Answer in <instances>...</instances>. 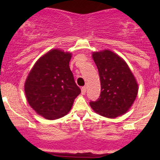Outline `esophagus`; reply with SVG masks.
I'll return each mask as SVG.
<instances>
[{
  "instance_id": "1",
  "label": "esophagus",
  "mask_w": 160,
  "mask_h": 160,
  "mask_svg": "<svg viewBox=\"0 0 160 160\" xmlns=\"http://www.w3.org/2000/svg\"><path fill=\"white\" fill-rule=\"evenodd\" d=\"M86 91H87V88H86V87H83V88H81V93H82V94H85V93H86Z\"/></svg>"
}]
</instances>
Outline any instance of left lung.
Returning a JSON list of instances; mask_svg holds the SVG:
<instances>
[{"instance_id": "8db88e82", "label": "left lung", "mask_w": 160, "mask_h": 160, "mask_svg": "<svg viewBox=\"0 0 160 160\" xmlns=\"http://www.w3.org/2000/svg\"><path fill=\"white\" fill-rule=\"evenodd\" d=\"M101 80V95L90 105L96 113L114 118L125 114L135 101L138 83L123 59L110 50L92 54Z\"/></svg>"}]
</instances>
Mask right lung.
<instances>
[{
	"mask_svg": "<svg viewBox=\"0 0 160 160\" xmlns=\"http://www.w3.org/2000/svg\"><path fill=\"white\" fill-rule=\"evenodd\" d=\"M70 59V52L50 50L38 59L27 77V101L45 118L54 120L66 115L81 92L69 67Z\"/></svg>",
	"mask_w": 160,
	"mask_h": 160,
	"instance_id": "obj_1",
	"label": "right lung"
}]
</instances>
